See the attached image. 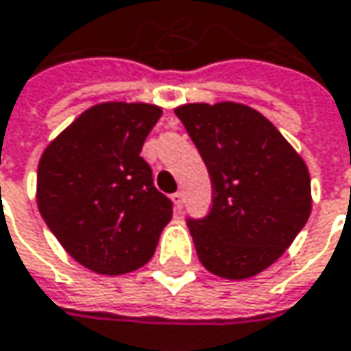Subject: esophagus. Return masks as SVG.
<instances>
[{
    "label": "esophagus",
    "instance_id": "esophagus-1",
    "mask_svg": "<svg viewBox=\"0 0 351 351\" xmlns=\"http://www.w3.org/2000/svg\"><path fill=\"white\" fill-rule=\"evenodd\" d=\"M173 201H175V207L180 210V208H182V203H184V197H182V193H180V191L173 195Z\"/></svg>",
    "mask_w": 351,
    "mask_h": 351
}]
</instances>
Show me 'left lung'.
<instances>
[{"instance_id":"1","label":"left lung","mask_w":351,"mask_h":351,"mask_svg":"<svg viewBox=\"0 0 351 351\" xmlns=\"http://www.w3.org/2000/svg\"><path fill=\"white\" fill-rule=\"evenodd\" d=\"M175 114L207 165L213 205L186 219L197 255L210 273L247 279L275 263L311 213L303 158L257 110L235 104H184Z\"/></svg>"}]
</instances>
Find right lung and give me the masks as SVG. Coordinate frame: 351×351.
<instances>
[{
  "label": "right lung",
  "mask_w": 351,
  "mask_h": 351,
  "mask_svg": "<svg viewBox=\"0 0 351 351\" xmlns=\"http://www.w3.org/2000/svg\"><path fill=\"white\" fill-rule=\"evenodd\" d=\"M162 110L104 102L80 116L44 150L38 208L62 247L90 271L122 275L143 267L173 217V201L141 156Z\"/></svg>",
  "instance_id": "1"
}]
</instances>
